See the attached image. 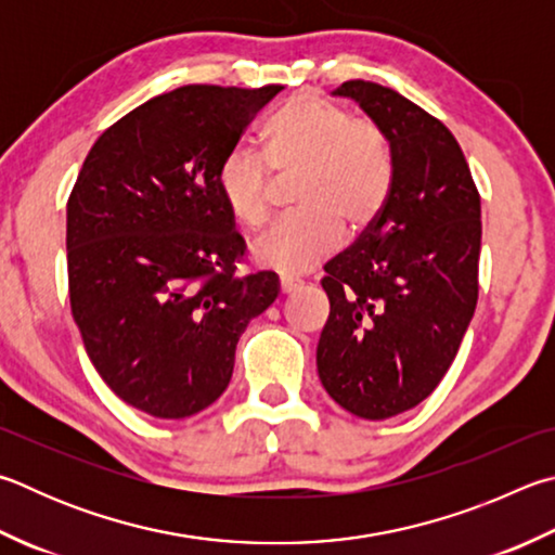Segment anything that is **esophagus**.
<instances>
[{
    "label": "esophagus",
    "instance_id": "obj_1",
    "mask_svg": "<svg viewBox=\"0 0 555 555\" xmlns=\"http://www.w3.org/2000/svg\"><path fill=\"white\" fill-rule=\"evenodd\" d=\"M300 284L296 279H291V276H281V281H279V288H281V294L284 296H288V294H294V291L298 288Z\"/></svg>",
    "mask_w": 555,
    "mask_h": 555
}]
</instances>
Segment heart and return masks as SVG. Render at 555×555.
<instances>
[{"instance_id": "obj_1", "label": "heart", "mask_w": 555, "mask_h": 555, "mask_svg": "<svg viewBox=\"0 0 555 555\" xmlns=\"http://www.w3.org/2000/svg\"><path fill=\"white\" fill-rule=\"evenodd\" d=\"M264 157L237 145L218 167V191L240 225L267 223L274 177L300 175L296 208L251 245L259 267L308 274L339 249L345 225L361 233L380 216L392 181L386 138L376 126L315 94H298L269 120ZM268 163L264 164L263 159Z\"/></svg>"}]
</instances>
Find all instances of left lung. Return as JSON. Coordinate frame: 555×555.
<instances>
[{
	"mask_svg": "<svg viewBox=\"0 0 555 555\" xmlns=\"http://www.w3.org/2000/svg\"><path fill=\"white\" fill-rule=\"evenodd\" d=\"M386 138L392 181L380 216L325 264L330 318L318 376L364 420L420 405L451 366L478 300L480 196L451 130L396 89L337 87Z\"/></svg>",
	"mask_w": 555,
	"mask_h": 555,
	"instance_id": "left-lung-1",
	"label": "left lung"
}]
</instances>
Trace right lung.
<instances>
[{"label":"right lung","mask_w":555,"mask_h":555,"mask_svg":"<svg viewBox=\"0 0 555 555\" xmlns=\"http://www.w3.org/2000/svg\"><path fill=\"white\" fill-rule=\"evenodd\" d=\"M284 92L186 85L99 135L67 201L69 304L116 396L184 420L223 396L237 339L279 296L274 271L237 274L245 240L218 167Z\"/></svg>","instance_id":"add662e5"}]
</instances>
